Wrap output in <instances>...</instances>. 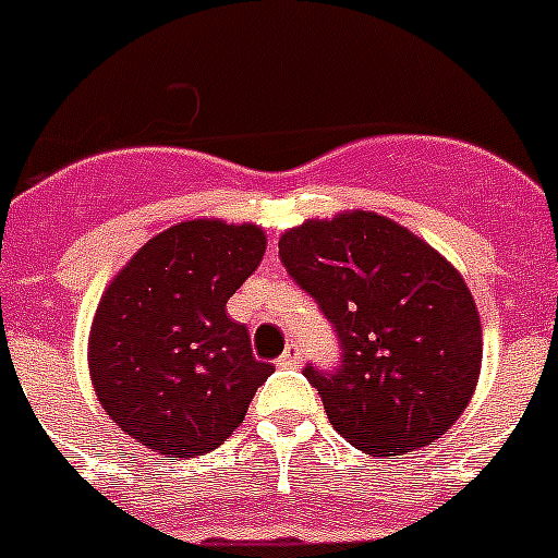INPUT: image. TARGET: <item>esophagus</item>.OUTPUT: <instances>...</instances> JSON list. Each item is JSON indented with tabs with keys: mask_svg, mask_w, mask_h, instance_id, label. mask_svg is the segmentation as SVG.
<instances>
[{
	"mask_svg": "<svg viewBox=\"0 0 558 558\" xmlns=\"http://www.w3.org/2000/svg\"><path fill=\"white\" fill-rule=\"evenodd\" d=\"M302 363V347L299 343H288V349H284V354L279 357V366L282 368H293Z\"/></svg>",
	"mask_w": 558,
	"mask_h": 558,
	"instance_id": "34e87169",
	"label": "esophagus"
}]
</instances>
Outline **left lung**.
<instances>
[{"instance_id": "8db88e82", "label": "left lung", "mask_w": 558, "mask_h": 558, "mask_svg": "<svg viewBox=\"0 0 558 558\" xmlns=\"http://www.w3.org/2000/svg\"><path fill=\"white\" fill-rule=\"evenodd\" d=\"M279 256L343 347L332 374L304 368L335 430L377 458L445 436L470 405L483 360L481 315L456 265L363 209L293 226Z\"/></svg>"}]
</instances>
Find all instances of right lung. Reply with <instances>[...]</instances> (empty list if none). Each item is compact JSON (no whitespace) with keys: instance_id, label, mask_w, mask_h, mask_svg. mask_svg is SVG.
<instances>
[{"instance_id":"right-lung-1","label":"right lung","mask_w":558,"mask_h":558,"mask_svg":"<svg viewBox=\"0 0 558 558\" xmlns=\"http://www.w3.org/2000/svg\"><path fill=\"white\" fill-rule=\"evenodd\" d=\"M265 245L256 223L184 220L150 236L97 304L88 332L97 399L125 436L167 461L223 445L274 372L226 313Z\"/></svg>"}]
</instances>
